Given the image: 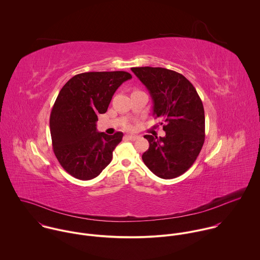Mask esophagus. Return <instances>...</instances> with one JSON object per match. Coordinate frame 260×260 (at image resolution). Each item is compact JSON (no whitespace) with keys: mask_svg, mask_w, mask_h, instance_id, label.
<instances>
[{"mask_svg":"<svg viewBox=\"0 0 260 260\" xmlns=\"http://www.w3.org/2000/svg\"><path fill=\"white\" fill-rule=\"evenodd\" d=\"M138 138H139V136H137V135H126V136H125V139H127V140H131V141L137 140Z\"/></svg>","mask_w":260,"mask_h":260,"instance_id":"esophagus-1","label":"esophagus"}]
</instances>
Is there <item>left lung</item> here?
Wrapping results in <instances>:
<instances>
[{"label": "left lung", "instance_id": "1", "mask_svg": "<svg viewBox=\"0 0 260 260\" xmlns=\"http://www.w3.org/2000/svg\"><path fill=\"white\" fill-rule=\"evenodd\" d=\"M153 101L165 137L145 135L149 148L145 166L158 177L170 179L185 173L196 161L205 141V112L194 87L182 75L162 68H132Z\"/></svg>", "mask_w": 260, "mask_h": 260}]
</instances>
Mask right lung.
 <instances>
[{
	"mask_svg": "<svg viewBox=\"0 0 260 260\" xmlns=\"http://www.w3.org/2000/svg\"><path fill=\"white\" fill-rule=\"evenodd\" d=\"M130 79L126 72L84 73L60 89L50 114V134L57 160L74 177L94 178L111 162L123 133L98 132V115L107 112L117 88Z\"/></svg>",
	"mask_w": 260,
	"mask_h": 260,
	"instance_id": "obj_1",
	"label": "right lung"
}]
</instances>
